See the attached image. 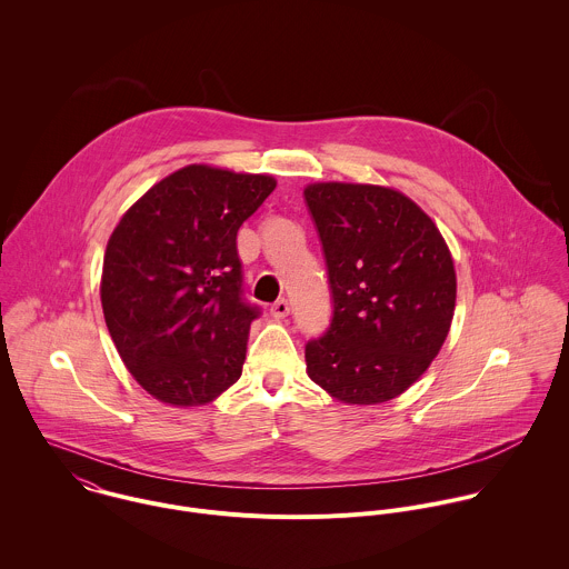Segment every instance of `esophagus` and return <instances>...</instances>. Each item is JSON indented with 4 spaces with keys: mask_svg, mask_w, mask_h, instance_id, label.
<instances>
[{
    "mask_svg": "<svg viewBox=\"0 0 569 569\" xmlns=\"http://www.w3.org/2000/svg\"><path fill=\"white\" fill-rule=\"evenodd\" d=\"M291 313V305L282 298V300H278V302H273V307H271V316L276 318V320H284L287 316Z\"/></svg>",
    "mask_w": 569,
    "mask_h": 569,
    "instance_id": "esophagus-1",
    "label": "esophagus"
}]
</instances>
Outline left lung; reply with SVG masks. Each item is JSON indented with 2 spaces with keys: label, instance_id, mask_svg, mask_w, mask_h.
<instances>
[{
  "label": "left lung",
  "instance_id": "1",
  "mask_svg": "<svg viewBox=\"0 0 569 569\" xmlns=\"http://www.w3.org/2000/svg\"><path fill=\"white\" fill-rule=\"evenodd\" d=\"M332 320L307 343V375L348 406L403 395L440 352L456 309V269L436 223L403 192L311 183Z\"/></svg>",
  "mask_w": 569,
  "mask_h": 569
}]
</instances>
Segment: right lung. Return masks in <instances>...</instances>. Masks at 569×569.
<instances>
[{"label":"right lung","instance_id":"obj_1","mask_svg":"<svg viewBox=\"0 0 569 569\" xmlns=\"http://www.w3.org/2000/svg\"><path fill=\"white\" fill-rule=\"evenodd\" d=\"M269 174L190 163L144 192L102 262L109 335L158 401L206 406L243 372L249 326L237 232L273 192Z\"/></svg>","mask_w":569,"mask_h":569}]
</instances>
